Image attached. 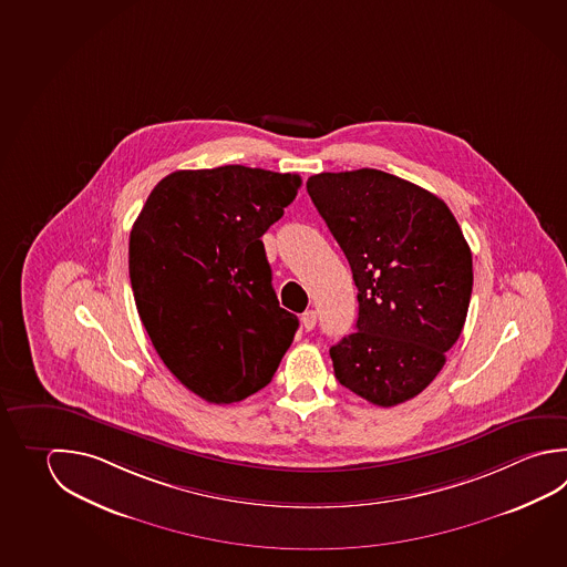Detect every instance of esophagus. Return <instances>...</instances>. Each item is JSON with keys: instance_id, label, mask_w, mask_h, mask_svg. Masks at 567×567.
Instances as JSON below:
<instances>
[{"instance_id": "1", "label": "esophagus", "mask_w": 567, "mask_h": 567, "mask_svg": "<svg viewBox=\"0 0 567 567\" xmlns=\"http://www.w3.org/2000/svg\"><path fill=\"white\" fill-rule=\"evenodd\" d=\"M316 323H318V313H316L313 309H308L306 313H301V326H303L306 330H313V328H316Z\"/></svg>"}]
</instances>
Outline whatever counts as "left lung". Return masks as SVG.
Segmentation results:
<instances>
[{
    "label": "left lung",
    "instance_id": "8db88e82",
    "mask_svg": "<svg viewBox=\"0 0 567 567\" xmlns=\"http://www.w3.org/2000/svg\"><path fill=\"white\" fill-rule=\"evenodd\" d=\"M308 194L350 261L355 331L331 346L336 378L392 408L422 393L464 330L472 251L450 207L380 169L311 175Z\"/></svg>",
    "mask_w": 567,
    "mask_h": 567
}]
</instances>
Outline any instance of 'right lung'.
I'll return each instance as SVG.
<instances>
[{
    "instance_id": "add662e5",
    "label": "right lung",
    "mask_w": 567,
    "mask_h": 567,
    "mask_svg": "<svg viewBox=\"0 0 567 567\" xmlns=\"http://www.w3.org/2000/svg\"><path fill=\"white\" fill-rule=\"evenodd\" d=\"M301 177L246 165L164 177L130 234L135 306L167 370L209 403L266 388L298 331L261 236Z\"/></svg>"
}]
</instances>
